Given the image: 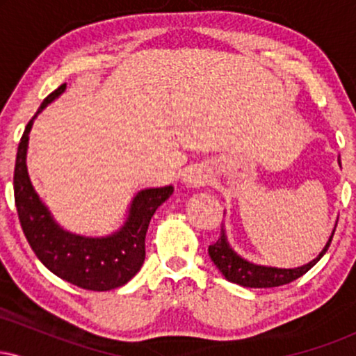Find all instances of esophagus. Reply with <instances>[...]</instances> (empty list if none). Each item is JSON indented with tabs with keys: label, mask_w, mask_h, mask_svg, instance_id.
I'll use <instances>...</instances> for the list:
<instances>
[{
	"label": "esophagus",
	"mask_w": 356,
	"mask_h": 356,
	"mask_svg": "<svg viewBox=\"0 0 356 356\" xmlns=\"http://www.w3.org/2000/svg\"><path fill=\"white\" fill-rule=\"evenodd\" d=\"M184 182H186L189 187L202 186V184L207 182V175H202L199 172H194V170H191V172H187L186 177H184Z\"/></svg>",
	"instance_id": "1"
}]
</instances>
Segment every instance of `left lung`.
Here are the masks:
<instances>
[{
    "instance_id": "1",
    "label": "left lung",
    "mask_w": 356,
    "mask_h": 356,
    "mask_svg": "<svg viewBox=\"0 0 356 356\" xmlns=\"http://www.w3.org/2000/svg\"><path fill=\"white\" fill-rule=\"evenodd\" d=\"M334 227L332 234H330L328 241H326L325 248L320 251V254L309 261V263L298 268L264 266V264H256L252 263V261L244 259L243 256H239L238 252L232 249L229 241H227V234L224 226L222 229H220V238L218 239V243L209 246L207 252H209V257L212 259V263L216 264V268H218L219 271L222 273V276L226 277L227 281H231V283L243 286V288H276V286L288 284L291 283V281L298 280V277H301L321 259L323 254L328 251L330 243H332Z\"/></svg>"
}]
</instances>
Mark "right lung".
Returning <instances> with one entry per match:
<instances>
[{"label": "right lung", "mask_w": 356, "mask_h": 356, "mask_svg": "<svg viewBox=\"0 0 356 356\" xmlns=\"http://www.w3.org/2000/svg\"><path fill=\"white\" fill-rule=\"evenodd\" d=\"M67 90L51 92L28 122L16 154L13 187L19 222L36 257L53 275L90 291H110L129 283L145 259V234L159 206L174 192L172 186L147 187L130 201L124 224L107 236H81L61 227L30 181L28 140L35 118Z\"/></svg>", "instance_id": "obj_1"}]
</instances>
